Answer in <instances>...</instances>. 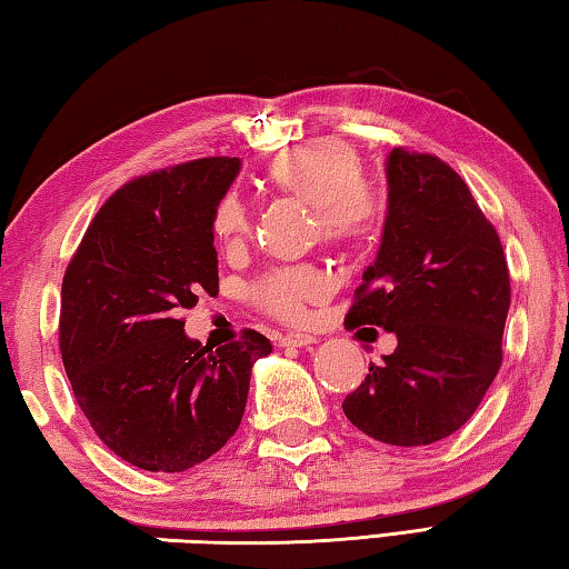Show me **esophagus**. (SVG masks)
Wrapping results in <instances>:
<instances>
[{"instance_id": "obj_1", "label": "esophagus", "mask_w": 569, "mask_h": 569, "mask_svg": "<svg viewBox=\"0 0 569 569\" xmlns=\"http://www.w3.org/2000/svg\"><path fill=\"white\" fill-rule=\"evenodd\" d=\"M316 336L311 333H286L281 339V346L286 349H306V346H313Z\"/></svg>"}]
</instances>
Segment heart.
<instances>
[{
    "label": "heart",
    "instance_id": "1",
    "mask_svg": "<svg viewBox=\"0 0 569 569\" xmlns=\"http://www.w3.org/2000/svg\"><path fill=\"white\" fill-rule=\"evenodd\" d=\"M361 156L349 142L319 138L288 148L268 162L266 178L316 210L319 230L333 246L353 248L373 236L381 200L377 188L361 178ZM250 216L243 200L228 192L213 210V236L223 246H238L248 236ZM326 276L313 266L278 268L253 286V298L283 321H301L308 303L326 293Z\"/></svg>",
    "mask_w": 569,
    "mask_h": 569
}]
</instances>
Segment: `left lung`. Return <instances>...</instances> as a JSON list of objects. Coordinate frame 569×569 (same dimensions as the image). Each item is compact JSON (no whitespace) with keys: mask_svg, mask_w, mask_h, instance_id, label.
I'll return each mask as SVG.
<instances>
[{"mask_svg":"<svg viewBox=\"0 0 569 569\" xmlns=\"http://www.w3.org/2000/svg\"><path fill=\"white\" fill-rule=\"evenodd\" d=\"M389 213L377 261L346 319L397 336L343 399L363 435L421 447L455 435L502 363L509 311L507 258L495 226L445 160L393 148Z\"/></svg>","mask_w":569,"mask_h":569,"instance_id":"8db88e82","label":"left lung"}]
</instances>
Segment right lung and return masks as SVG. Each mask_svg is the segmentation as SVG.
<instances>
[{
  "label": "right lung",
  "instance_id": "1",
  "mask_svg": "<svg viewBox=\"0 0 569 569\" xmlns=\"http://www.w3.org/2000/svg\"><path fill=\"white\" fill-rule=\"evenodd\" d=\"M240 158H203L114 190L62 281L60 351L94 435L146 471H186L243 419L263 333L203 346L180 319L218 293L213 210Z\"/></svg>",
  "mask_w": 569,
  "mask_h": 569
}]
</instances>
